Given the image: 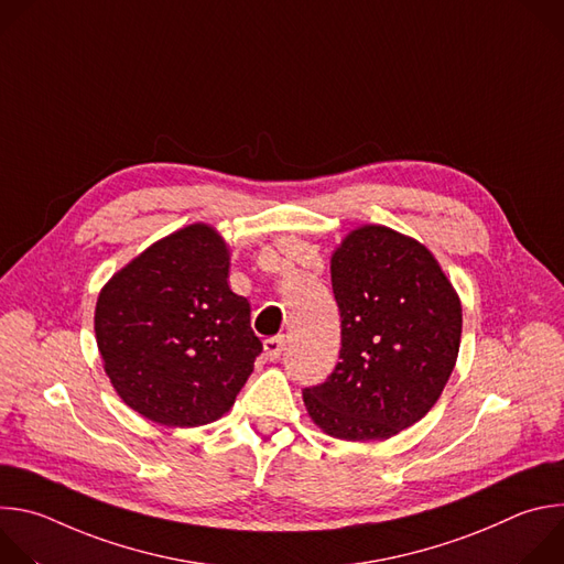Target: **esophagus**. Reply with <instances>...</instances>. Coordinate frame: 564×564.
<instances>
[{"mask_svg":"<svg viewBox=\"0 0 564 564\" xmlns=\"http://www.w3.org/2000/svg\"><path fill=\"white\" fill-rule=\"evenodd\" d=\"M263 348H265V355L270 361H276L285 348V339L283 337H270L263 341Z\"/></svg>","mask_w":564,"mask_h":564,"instance_id":"1","label":"esophagus"}]
</instances>
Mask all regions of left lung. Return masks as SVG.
I'll return each instance as SVG.
<instances>
[{"label": "left lung", "mask_w": 564, "mask_h": 564, "mask_svg": "<svg viewBox=\"0 0 564 564\" xmlns=\"http://www.w3.org/2000/svg\"><path fill=\"white\" fill-rule=\"evenodd\" d=\"M330 276L341 361L303 390V404L333 437H394L435 406L455 368L459 296L426 246L386 225L352 229L333 252Z\"/></svg>", "instance_id": "1"}]
</instances>
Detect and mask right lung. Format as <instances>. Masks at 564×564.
I'll return each instance as SVG.
<instances>
[{"label":"right lung","mask_w":564,"mask_h":564,"mask_svg":"<svg viewBox=\"0 0 564 564\" xmlns=\"http://www.w3.org/2000/svg\"><path fill=\"white\" fill-rule=\"evenodd\" d=\"M229 246L205 223L155 240L98 294L107 377L138 415L174 429L223 417L263 344L250 303L229 290Z\"/></svg>","instance_id":"obj_1"}]
</instances>
